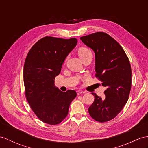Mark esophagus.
Returning a JSON list of instances; mask_svg holds the SVG:
<instances>
[{
	"mask_svg": "<svg viewBox=\"0 0 148 148\" xmlns=\"http://www.w3.org/2000/svg\"><path fill=\"white\" fill-rule=\"evenodd\" d=\"M77 93L78 95H80V94H82V93H85V91H82V90H77Z\"/></svg>",
	"mask_w": 148,
	"mask_h": 148,
	"instance_id": "esophagus-1",
	"label": "esophagus"
}]
</instances>
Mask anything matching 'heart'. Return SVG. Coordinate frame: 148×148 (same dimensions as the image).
<instances>
[{
    "mask_svg": "<svg viewBox=\"0 0 148 148\" xmlns=\"http://www.w3.org/2000/svg\"><path fill=\"white\" fill-rule=\"evenodd\" d=\"M78 55L82 60H84L89 56L92 55L90 50L86 48H84V47H80V48H78Z\"/></svg>",
    "mask_w": 148,
    "mask_h": 148,
    "instance_id": "b5f03b06",
    "label": "heart"
}]
</instances>
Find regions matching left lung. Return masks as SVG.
Masks as SVG:
<instances>
[{
    "instance_id": "left-lung-1",
    "label": "left lung",
    "mask_w": 148,
    "mask_h": 148,
    "mask_svg": "<svg viewBox=\"0 0 148 148\" xmlns=\"http://www.w3.org/2000/svg\"><path fill=\"white\" fill-rule=\"evenodd\" d=\"M95 53L96 77L106 87L105 97L94 95L88 108L90 116L104 122L116 117L127 103L131 88L130 62L122 46L105 32H99L80 38Z\"/></svg>"
}]
</instances>
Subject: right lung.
I'll use <instances>...</instances> for the list:
<instances>
[{"label": "right lung", "mask_w": 148, "mask_h": 148, "mask_svg": "<svg viewBox=\"0 0 148 148\" xmlns=\"http://www.w3.org/2000/svg\"><path fill=\"white\" fill-rule=\"evenodd\" d=\"M77 44L76 38L46 36L36 43L27 55L23 71L26 97L35 114L46 124L60 123L77 96L75 90L63 92L55 85L64 60Z\"/></svg>", "instance_id": "add662e5"}]
</instances>
